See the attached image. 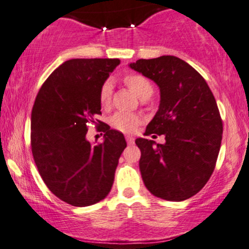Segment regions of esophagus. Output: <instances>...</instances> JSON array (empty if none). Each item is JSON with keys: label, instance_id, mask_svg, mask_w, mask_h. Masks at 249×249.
<instances>
[{"label": "esophagus", "instance_id": "34e87169", "mask_svg": "<svg viewBox=\"0 0 249 249\" xmlns=\"http://www.w3.org/2000/svg\"><path fill=\"white\" fill-rule=\"evenodd\" d=\"M125 140H127L128 144H133L134 143V138H133V136L127 135V136H125Z\"/></svg>", "mask_w": 249, "mask_h": 249}]
</instances>
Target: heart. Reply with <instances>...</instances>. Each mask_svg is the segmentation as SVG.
<instances>
[{
  "label": "heart",
  "mask_w": 249,
  "mask_h": 249,
  "mask_svg": "<svg viewBox=\"0 0 249 249\" xmlns=\"http://www.w3.org/2000/svg\"><path fill=\"white\" fill-rule=\"evenodd\" d=\"M125 85L133 90V93L139 97L140 100L148 99L153 94V86L149 82V80L140 74H129L124 77ZM111 86L110 81H106L100 89V102L102 107L109 106L111 99ZM141 117L135 114H127V113H116L110 117L109 122L110 125L115 129L120 130L122 133H132L138 128V125L141 124Z\"/></svg>",
  "instance_id": "1"
}]
</instances>
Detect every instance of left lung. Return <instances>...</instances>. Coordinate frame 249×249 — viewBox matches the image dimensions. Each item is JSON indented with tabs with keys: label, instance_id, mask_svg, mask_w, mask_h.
<instances>
[{
	"label": "left lung",
	"instance_id": "left-lung-1",
	"mask_svg": "<svg viewBox=\"0 0 249 249\" xmlns=\"http://www.w3.org/2000/svg\"><path fill=\"white\" fill-rule=\"evenodd\" d=\"M129 68L160 89L159 109L146 134L163 135L166 142L135 140L144 186L160 199H189L207 183L221 146L222 121L214 95L199 72L178 57L141 58Z\"/></svg>",
	"mask_w": 249,
	"mask_h": 249
}]
</instances>
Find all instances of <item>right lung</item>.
Segmentation results:
<instances>
[{
  "label": "right lung",
  "mask_w": 249,
  "mask_h": 249,
  "mask_svg": "<svg viewBox=\"0 0 249 249\" xmlns=\"http://www.w3.org/2000/svg\"><path fill=\"white\" fill-rule=\"evenodd\" d=\"M119 58H72L43 83L32 111V150L41 178L58 199L87 207L110 192L124 134L102 125L101 143L87 140L88 124L101 114L100 89Z\"/></svg>",
  "instance_id": "right-lung-1"
}]
</instances>
